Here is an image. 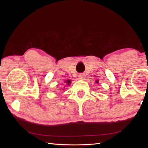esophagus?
I'll return each mask as SVG.
<instances>
[{"label": "esophagus", "mask_w": 148, "mask_h": 148, "mask_svg": "<svg viewBox=\"0 0 148 148\" xmlns=\"http://www.w3.org/2000/svg\"><path fill=\"white\" fill-rule=\"evenodd\" d=\"M79 79H85V75L84 74H79Z\"/></svg>", "instance_id": "obj_1"}]
</instances>
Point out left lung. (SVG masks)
<instances>
[{
    "label": "left lung",
    "instance_id": "obj_1",
    "mask_svg": "<svg viewBox=\"0 0 148 148\" xmlns=\"http://www.w3.org/2000/svg\"><path fill=\"white\" fill-rule=\"evenodd\" d=\"M96 83H97V84H98V83H99V81H98V80H97V81H96Z\"/></svg>",
    "mask_w": 148,
    "mask_h": 148
}]
</instances>
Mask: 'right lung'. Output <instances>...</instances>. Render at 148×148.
Returning a JSON list of instances; mask_svg holds the SVG:
<instances>
[{"label": "right lung", "mask_w": 148, "mask_h": 148, "mask_svg": "<svg viewBox=\"0 0 148 148\" xmlns=\"http://www.w3.org/2000/svg\"><path fill=\"white\" fill-rule=\"evenodd\" d=\"M64 82H65V84H66L67 85V86H69L70 85H71V79H67V80H65Z\"/></svg>", "instance_id": "1"}]
</instances>
